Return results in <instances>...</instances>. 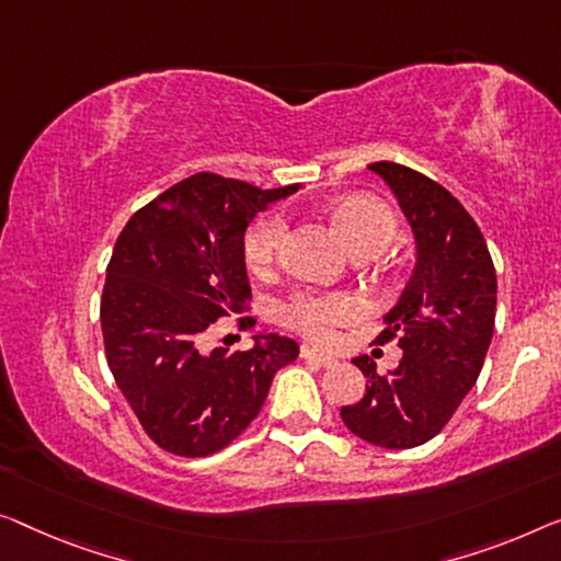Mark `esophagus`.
<instances>
[{
    "instance_id": "1",
    "label": "esophagus",
    "mask_w": 561,
    "mask_h": 561,
    "mask_svg": "<svg viewBox=\"0 0 561 561\" xmlns=\"http://www.w3.org/2000/svg\"><path fill=\"white\" fill-rule=\"evenodd\" d=\"M302 357L305 360H312L322 367L337 365V355H332V353H328V350H320V347H302Z\"/></svg>"
}]
</instances>
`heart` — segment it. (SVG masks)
Segmentation results:
<instances>
[{"label": "heart", "mask_w": 561, "mask_h": 561, "mask_svg": "<svg viewBox=\"0 0 561 561\" xmlns=\"http://www.w3.org/2000/svg\"><path fill=\"white\" fill-rule=\"evenodd\" d=\"M332 221L353 252L382 249L396 231V221L388 208L367 196L342 198L332 208ZM284 237H287V224L279 214H264L262 219H256L244 237V259L249 270L259 277L274 272L282 256ZM363 312V299L350 291L297 289L279 305L282 320L312 337H328L334 328L357 320Z\"/></svg>", "instance_id": "b5f03b06"}]
</instances>
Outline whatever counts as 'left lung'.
I'll list each match as a JSON object with an SVG mask.
<instances>
[{"instance_id": "8db88e82", "label": "left lung", "mask_w": 561, "mask_h": 561, "mask_svg": "<svg viewBox=\"0 0 561 561\" xmlns=\"http://www.w3.org/2000/svg\"><path fill=\"white\" fill-rule=\"evenodd\" d=\"M367 169L396 196L413 231L415 264L378 337H398L403 357L386 375L367 355L355 357L365 396L340 415L373 446L415 448L438 436L479 380L494 337L496 272L476 221L440 183L392 161Z\"/></svg>"}]
</instances>
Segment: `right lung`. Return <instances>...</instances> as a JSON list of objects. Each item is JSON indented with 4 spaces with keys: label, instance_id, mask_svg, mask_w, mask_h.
<instances>
[{
    "label": "right lung",
    "instance_id": "obj_1",
    "mask_svg": "<svg viewBox=\"0 0 561 561\" xmlns=\"http://www.w3.org/2000/svg\"><path fill=\"white\" fill-rule=\"evenodd\" d=\"M297 191L196 173L133 214L115 241L100 302L107 367L169 454L229 446L262 411L277 370L297 360V342L274 332L254 334L244 353L201 350L219 317L249 307L247 227ZM241 322L252 328V317Z\"/></svg>",
    "mask_w": 561,
    "mask_h": 561
}]
</instances>
